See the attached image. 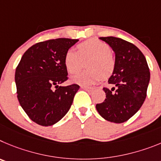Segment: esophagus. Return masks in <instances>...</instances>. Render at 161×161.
Masks as SVG:
<instances>
[{
	"label": "esophagus",
	"mask_w": 161,
	"mask_h": 161,
	"mask_svg": "<svg viewBox=\"0 0 161 161\" xmlns=\"http://www.w3.org/2000/svg\"><path fill=\"white\" fill-rule=\"evenodd\" d=\"M81 88L83 90H86V91H92V90H94V87H91V86H81Z\"/></svg>",
	"instance_id": "obj_1"
}]
</instances>
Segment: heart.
I'll list each match as a JSON object with an SVG mask.
<instances>
[{
    "label": "heart",
    "instance_id": "1",
    "mask_svg": "<svg viewBox=\"0 0 161 161\" xmlns=\"http://www.w3.org/2000/svg\"><path fill=\"white\" fill-rule=\"evenodd\" d=\"M86 62L87 70L71 78L75 83L89 86L98 82L103 77L111 75L115 68V59L107 43L97 39H90L78 46V52L69 50L64 56V65L70 74H76L82 68L83 61Z\"/></svg>",
    "mask_w": 161,
    "mask_h": 161
}]
</instances>
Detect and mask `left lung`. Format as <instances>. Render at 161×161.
Here are the masks:
<instances>
[{
  "mask_svg": "<svg viewBox=\"0 0 161 161\" xmlns=\"http://www.w3.org/2000/svg\"><path fill=\"white\" fill-rule=\"evenodd\" d=\"M115 53V68L103 88L105 100L96 104L98 114L109 122L121 124L129 119L144 103L150 81L147 61L135 45L115 37H99ZM116 91L114 92V88Z\"/></svg>",
  "mask_w": 161,
  "mask_h": 161,
  "instance_id": "1",
  "label": "left lung"
}]
</instances>
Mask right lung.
Wrapping results in <instances>:
<instances>
[{
	"label": "right lung",
	"instance_id": "1",
	"mask_svg": "<svg viewBox=\"0 0 161 161\" xmlns=\"http://www.w3.org/2000/svg\"><path fill=\"white\" fill-rule=\"evenodd\" d=\"M78 39L58 38L39 42L25 52L15 72L17 98L36 124L51 126L70 110L79 86H61L67 80L64 56Z\"/></svg>",
	"mask_w": 161,
	"mask_h": 161
}]
</instances>
